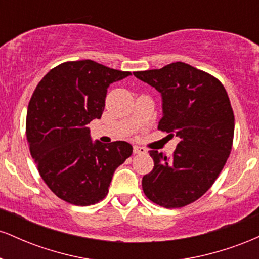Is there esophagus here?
Instances as JSON below:
<instances>
[{
    "mask_svg": "<svg viewBox=\"0 0 259 259\" xmlns=\"http://www.w3.org/2000/svg\"><path fill=\"white\" fill-rule=\"evenodd\" d=\"M147 151H146V148H144V147H141V146H134V153H136V154H144V153H146Z\"/></svg>",
    "mask_w": 259,
    "mask_h": 259,
    "instance_id": "obj_1",
    "label": "esophagus"
}]
</instances>
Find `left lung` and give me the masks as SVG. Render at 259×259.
I'll use <instances>...</instances> for the list:
<instances>
[{
	"instance_id": "1",
	"label": "left lung",
	"mask_w": 259,
	"mask_h": 259,
	"mask_svg": "<svg viewBox=\"0 0 259 259\" xmlns=\"http://www.w3.org/2000/svg\"><path fill=\"white\" fill-rule=\"evenodd\" d=\"M134 75L162 96L158 129L180 139L171 157L150 151L154 167L142 178V190L165 208L192 203L213 185L233 146L235 118L227 91L214 76L183 62Z\"/></svg>"
}]
</instances>
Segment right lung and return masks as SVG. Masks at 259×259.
<instances>
[{
	"instance_id": "1",
	"label": "right lung",
	"mask_w": 259,
	"mask_h": 259,
	"mask_svg": "<svg viewBox=\"0 0 259 259\" xmlns=\"http://www.w3.org/2000/svg\"><path fill=\"white\" fill-rule=\"evenodd\" d=\"M129 75L91 59L65 62L32 94L26 114L31 157L46 185L68 203L103 200L115 169L132 156L130 144L94 142L86 126L102 115L108 86Z\"/></svg>"
}]
</instances>
